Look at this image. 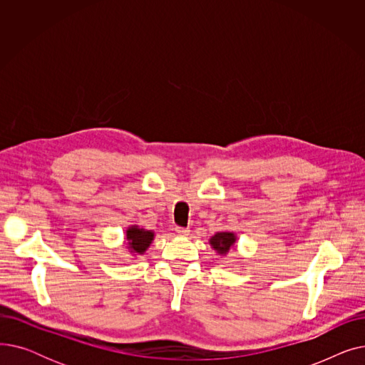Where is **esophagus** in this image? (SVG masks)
I'll return each instance as SVG.
<instances>
[{
    "label": "esophagus",
    "instance_id": "34e87169",
    "mask_svg": "<svg viewBox=\"0 0 365 365\" xmlns=\"http://www.w3.org/2000/svg\"><path fill=\"white\" fill-rule=\"evenodd\" d=\"M175 231H176L178 235H182V237H185V235L189 234V229H187V227H182V226H176Z\"/></svg>",
    "mask_w": 365,
    "mask_h": 365
}]
</instances>
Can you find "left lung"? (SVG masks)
Here are the masks:
<instances>
[{"label":"left lung","mask_w":365,"mask_h":365,"mask_svg":"<svg viewBox=\"0 0 365 365\" xmlns=\"http://www.w3.org/2000/svg\"><path fill=\"white\" fill-rule=\"evenodd\" d=\"M235 235L232 232H217L215 237L210 238V244L217 250V253L223 255L231 250V247L235 242Z\"/></svg>","instance_id":"1"}]
</instances>
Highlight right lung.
Returning a JSON list of instances; mask_svg holds the SVG:
<instances>
[{"label": "right lung", "mask_w": 365, "mask_h": 365, "mask_svg": "<svg viewBox=\"0 0 365 365\" xmlns=\"http://www.w3.org/2000/svg\"><path fill=\"white\" fill-rule=\"evenodd\" d=\"M153 240V232L146 231V229H142L139 226H131L127 231V244H128V250L131 253H138L143 255L146 252V248Z\"/></svg>", "instance_id": "obj_1"}]
</instances>
